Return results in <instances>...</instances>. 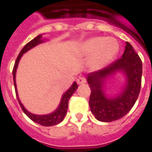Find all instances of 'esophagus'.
Here are the masks:
<instances>
[{
  "label": "esophagus",
  "instance_id": "obj_1",
  "mask_svg": "<svg viewBox=\"0 0 152 152\" xmlns=\"http://www.w3.org/2000/svg\"><path fill=\"white\" fill-rule=\"evenodd\" d=\"M84 83H86V79H85L84 77H79L77 79V84L78 85L84 84Z\"/></svg>",
  "mask_w": 152,
  "mask_h": 152
}]
</instances>
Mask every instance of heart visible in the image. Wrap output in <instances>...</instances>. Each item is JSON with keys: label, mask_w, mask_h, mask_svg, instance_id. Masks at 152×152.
<instances>
[{"label": "heart", "mask_w": 152, "mask_h": 152, "mask_svg": "<svg viewBox=\"0 0 152 152\" xmlns=\"http://www.w3.org/2000/svg\"><path fill=\"white\" fill-rule=\"evenodd\" d=\"M119 48V43L114 38L91 37L79 45L78 54L83 57H90L88 61L90 69L99 71L115 58Z\"/></svg>", "instance_id": "b5f03b06"}]
</instances>
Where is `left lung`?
Returning a JSON list of instances; mask_svg holds the SVG:
<instances>
[{
    "label": "left lung",
    "instance_id": "8db88e82",
    "mask_svg": "<svg viewBox=\"0 0 152 152\" xmlns=\"http://www.w3.org/2000/svg\"><path fill=\"white\" fill-rule=\"evenodd\" d=\"M117 74L124 76L125 82L117 94L107 95L104 90L106 82ZM141 75V59L129 42H126L121 58L101 71L88 74L86 80L91 91L89 106L96 119L111 122L126 115L140 93Z\"/></svg>",
    "mask_w": 152,
    "mask_h": 152
}]
</instances>
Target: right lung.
Returning <instances> with one entry per match:
<instances>
[{
	"label": "right lung",
	"mask_w": 152,
	"mask_h": 152,
	"mask_svg": "<svg viewBox=\"0 0 152 152\" xmlns=\"http://www.w3.org/2000/svg\"><path fill=\"white\" fill-rule=\"evenodd\" d=\"M45 39H43L42 37V34L37 36V37H35L33 40L28 42L26 46L22 48V50H20V52L18 55L16 61H15V65H14V68H13V72H12V75H13V80H14V86H15V95H16V97L17 100L19 102V104L22 111H24V113L26 115L28 116L30 119L33 121L34 122H36L37 124H40L41 126H55V125H57L60 122H61L63 119L65 118V116L66 115V112H67L68 109V102L70 100V98L72 96L73 93L76 91V89L78 88V86L76 84V81L73 82V84L71 86V87L63 94L61 99V102L59 104L58 107L54 111H52L51 113L49 114H46V115H37V114H33L31 112H30L27 111L25 106H23V104L21 103V102L20 101L19 96H18V92H17V88H16V82H15V74H16V70L18 67V64L20 58L22 57L23 54H25L26 52H27L28 50L31 49H32L33 47L37 46L39 44H41L43 42H45Z\"/></svg>",
	"instance_id": "1"
}]
</instances>
